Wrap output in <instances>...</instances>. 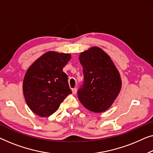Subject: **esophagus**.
<instances>
[{"instance_id":"esophagus-1","label":"esophagus","mask_w":153,"mask_h":153,"mask_svg":"<svg viewBox=\"0 0 153 153\" xmlns=\"http://www.w3.org/2000/svg\"><path fill=\"white\" fill-rule=\"evenodd\" d=\"M72 93L74 94H76L77 93V89L76 88H74V89H72Z\"/></svg>"}]
</instances>
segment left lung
<instances>
[{
	"instance_id": "1",
	"label": "left lung",
	"mask_w": 153,
	"mask_h": 153,
	"mask_svg": "<svg viewBox=\"0 0 153 153\" xmlns=\"http://www.w3.org/2000/svg\"><path fill=\"white\" fill-rule=\"evenodd\" d=\"M84 82L77 91L80 102L94 112L109 109L121 89L119 71L109 56L98 47H92L79 57Z\"/></svg>"
}]
</instances>
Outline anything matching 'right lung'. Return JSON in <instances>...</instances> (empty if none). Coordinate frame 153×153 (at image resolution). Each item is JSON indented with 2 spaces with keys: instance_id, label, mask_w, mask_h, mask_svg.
Listing matches in <instances>:
<instances>
[{
  "instance_id": "obj_1",
  "label": "right lung",
  "mask_w": 153,
  "mask_h": 153,
  "mask_svg": "<svg viewBox=\"0 0 153 153\" xmlns=\"http://www.w3.org/2000/svg\"><path fill=\"white\" fill-rule=\"evenodd\" d=\"M71 58L68 53L48 51L27 69L23 83L27 106L36 114H53L66 96L72 94L63 68Z\"/></svg>"
}]
</instances>
